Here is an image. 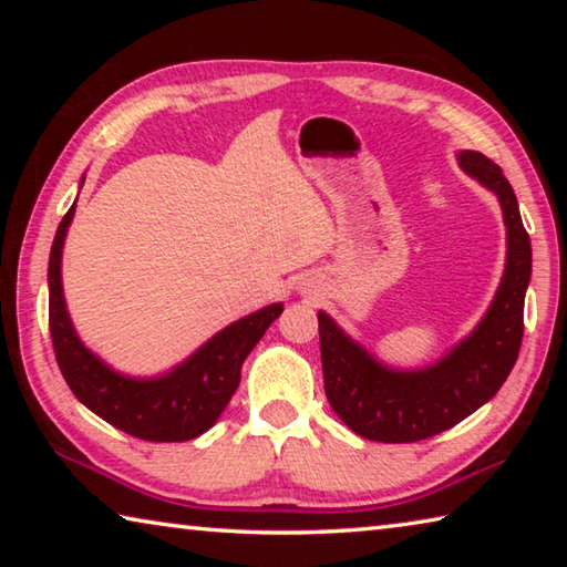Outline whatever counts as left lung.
I'll return each mask as SVG.
<instances>
[{
    "instance_id": "obj_1",
    "label": "left lung",
    "mask_w": 567,
    "mask_h": 567,
    "mask_svg": "<svg viewBox=\"0 0 567 567\" xmlns=\"http://www.w3.org/2000/svg\"><path fill=\"white\" fill-rule=\"evenodd\" d=\"M457 162L495 192L507 229L503 280L477 328L435 364L392 370L348 338L328 312H318L324 395L352 433L375 443H417L457 425L503 388L520 352L525 290L533 272L530 237L503 169L470 150L460 152Z\"/></svg>"
}]
</instances>
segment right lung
Listing matches in <instances>:
<instances>
[{"instance_id": "add662e5", "label": "right lung", "mask_w": 567, "mask_h": 567, "mask_svg": "<svg viewBox=\"0 0 567 567\" xmlns=\"http://www.w3.org/2000/svg\"><path fill=\"white\" fill-rule=\"evenodd\" d=\"M84 182V179H82ZM74 205L56 227L50 252V334L66 385L94 415L122 433L150 443H185L207 433L239 385L243 362L265 330L280 318L282 302L267 305L227 324L185 362L159 378H130L87 350L74 332L62 292V249Z\"/></svg>"}]
</instances>
